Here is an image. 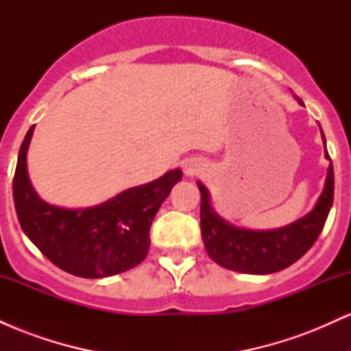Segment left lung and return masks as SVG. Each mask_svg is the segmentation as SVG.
I'll return each mask as SVG.
<instances>
[{"mask_svg": "<svg viewBox=\"0 0 351 351\" xmlns=\"http://www.w3.org/2000/svg\"><path fill=\"white\" fill-rule=\"evenodd\" d=\"M299 102L304 106L300 99ZM322 138L325 142L324 132ZM325 156L330 160L328 153ZM333 165L330 163L327 183L310 215L274 231H251L231 226L215 215L209 206L206 188L198 183L201 236L209 257L229 271L243 274H272L289 267L299 261L320 236L333 203Z\"/></svg>", "mask_w": 351, "mask_h": 351, "instance_id": "1", "label": "left lung"}]
</instances>
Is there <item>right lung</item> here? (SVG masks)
I'll use <instances>...</instances> for the list:
<instances>
[{"instance_id":"obj_1","label":"right lung","mask_w":351,"mask_h":351,"mask_svg":"<svg viewBox=\"0 0 351 351\" xmlns=\"http://www.w3.org/2000/svg\"><path fill=\"white\" fill-rule=\"evenodd\" d=\"M34 125L27 130L13 178L19 224L52 264L86 279L115 276L138 265L150 247L156 211L181 180V171L120 193L107 203L86 209H64L36 195L27 178L26 153Z\"/></svg>"}]
</instances>
